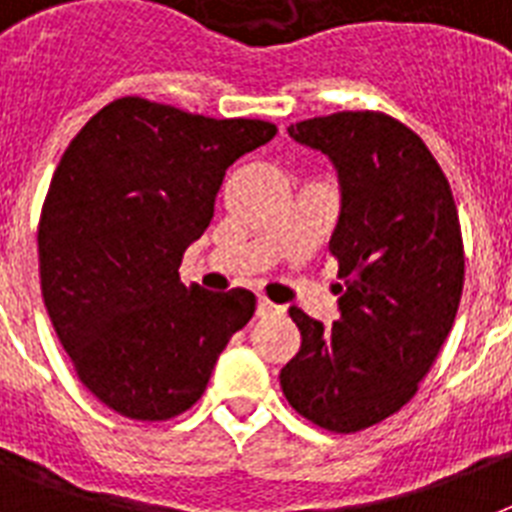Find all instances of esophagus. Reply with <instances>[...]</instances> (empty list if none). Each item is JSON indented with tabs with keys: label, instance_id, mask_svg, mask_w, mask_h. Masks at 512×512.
Masks as SVG:
<instances>
[{
	"label": "esophagus",
	"instance_id": "obj_1",
	"mask_svg": "<svg viewBox=\"0 0 512 512\" xmlns=\"http://www.w3.org/2000/svg\"><path fill=\"white\" fill-rule=\"evenodd\" d=\"M281 313H284V308H281V305L271 303V300H265V297H260V300H257V316H260V319H268V316H281Z\"/></svg>",
	"mask_w": 512,
	"mask_h": 512
}]
</instances>
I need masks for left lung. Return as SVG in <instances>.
Listing matches in <instances>:
<instances>
[{
    "label": "left lung",
    "mask_w": 512,
    "mask_h": 512,
    "mask_svg": "<svg viewBox=\"0 0 512 512\" xmlns=\"http://www.w3.org/2000/svg\"><path fill=\"white\" fill-rule=\"evenodd\" d=\"M329 156L340 217V319L300 308V350L281 369L297 414L332 433H356L396 414L417 393L460 308L465 255L452 188L420 135L380 111H340L289 127Z\"/></svg>",
    "instance_id": "1"
}]
</instances>
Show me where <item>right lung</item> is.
Segmentation results:
<instances>
[{"mask_svg": "<svg viewBox=\"0 0 512 512\" xmlns=\"http://www.w3.org/2000/svg\"><path fill=\"white\" fill-rule=\"evenodd\" d=\"M273 135L260 119L119 98L68 143L36 236L42 297L84 388L122 417L191 409L252 319L249 289L185 287L177 268L215 215L225 170Z\"/></svg>", "mask_w": 512, "mask_h": 512, "instance_id": "right-lung-1", "label": "right lung"}]
</instances>
